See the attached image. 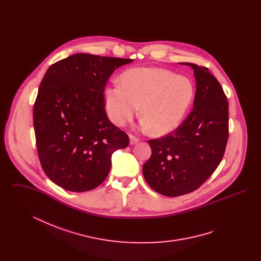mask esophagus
Wrapping results in <instances>:
<instances>
[{
  "mask_svg": "<svg viewBox=\"0 0 261 261\" xmlns=\"http://www.w3.org/2000/svg\"><path fill=\"white\" fill-rule=\"evenodd\" d=\"M129 139H130V144L131 145H136L137 143H139V141H140L137 137L133 136V135H130Z\"/></svg>",
  "mask_w": 261,
  "mask_h": 261,
  "instance_id": "1",
  "label": "esophagus"
}]
</instances>
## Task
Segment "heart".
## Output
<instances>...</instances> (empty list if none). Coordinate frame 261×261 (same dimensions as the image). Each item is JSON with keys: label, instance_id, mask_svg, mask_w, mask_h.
Wrapping results in <instances>:
<instances>
[{"label": "heart", "instance_id": "obj_1", "mask_svg": "<svg viewBox=\"0 0 261 261\" xmlns=\"http://www.w3.org/2000/svg\"><path fill=\"white\" fill-rule=\"evenodd\" d=\"M194 93L192 81L185 76L163 68H133L121 74L119 84L105 89L103 100L114 124H127L140 107L141 128L163 136L180 124Z\"/></svg>", "mask_w": 261, "mask_h": 261}]
</instances>
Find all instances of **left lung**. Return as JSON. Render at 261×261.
I'll list each match as a JSON object with an SVG mask.
<instances>
[{
    "mask_svg": "<svg viewBox=\"0 0 261 261\" xmlns=\"http://www.w3.org/2000/svg\"><path fill=\"white\" fill-rule=\"evenodd\" d=\"M193 68L194 109L174 132L149 140L151 156L143 166L149 186L167 197H179L201 186L223 158L228 140L229 105L223 89L206 67Z\"/></svg>",
    "mask_w": 261,
    "mask_h": 261,
    "instance_id": "1",
    "label": "left lung"
}]
</instances>
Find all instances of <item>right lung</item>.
Returning <instances> with one entry per match:
<instances>
[{"label": "right lung", "mask_w": 261, "mask_h": 261, "mask_svg": "<svg viewBox=\"0 0 261 261\" xmlns=\"http://www.w3.org/2000/svg\"><path fill=\"white\" fill-rule=\"evenodd\" d=\"M130 59L75 54L51 64L33 109L38 155L50 180L71 192L99 186L112 153L129 144L110 121L103 91L112 72Z\"/></svg>", "instance_id": "add662e5"}]
</instances>
